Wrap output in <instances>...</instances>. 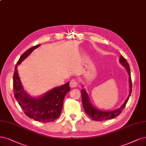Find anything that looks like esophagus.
Segmentation results:
<instances>
[{"instance_id":"34e87169","label":"esophagus","mask_w":146,"mask_h":146,"mask_svg":"<svg viewBox=\"0 0 146 146\" xmlns=\"http://www.w3.org/2000/svg\"><path fill=\"white\" fill-rule=\"evenodd\" d=\"M77 85H78V82L77 81V80L73 79L70 81V86L71 88L77 87Z\"/></svg>"}]
</instances>
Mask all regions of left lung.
Wrapping results in <instances>:
<instances>
[{"instance_id": "obj_1", "label": "left lung", "mask_w": 146, "mask_h": 146, "mask_svg": "<svg viewBox=\"0 0 146 146\" xmlns=\"http://www.w3.org/2000/svg\"><path fill=\"white\" fill-rule=\"evenodd\" d=\"M119 62L123 65V66L125 67V69H126V71L129 74V84H130L129 86L130 91H129V96L125 100V101L124 102L123 104L119 108L115 109L114 110H112V111H103V110L97 109V108H95L94 106H93L92 103H90L88 93L86 90H85L84 89H82L81 90L83 108L88 116L91 118L93 120H95V121H103V120L112 119L115 117L118 116V115L121 113L123 109L125 108V104H127L129 98L130 96V94L132 93V84L131 75H130V69L129 63H127V60L123 57V56H120Z\"/></svg>"}]
</instances>
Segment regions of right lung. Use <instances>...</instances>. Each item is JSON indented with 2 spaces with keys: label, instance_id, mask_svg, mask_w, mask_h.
<instances>
[{
  "label": "right lung",
  "instance_id": "1",
  "mask_svg": "<svg viewBox=\"0 0 146 146\" xmlns=\"http://www.w3.org/2000/svg\"><path fill=\"white\" fill-rule=\"evenodd\" d=\"M40 44L25 51L20 57L15 66L13 75L14 97L24 113L29 118L42 123H49L58 118L61 113L65 95L70 90L69 82L54 88L38 98H33L25 90L19 76L17 66Z\"/></svg>",
  "mask_w": 146,
  "mask_h": 146
}]
</instances>
